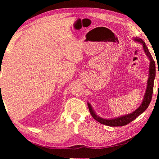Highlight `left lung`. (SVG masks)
Returning a JSON list of instances; mask_svg holds the SVG:
<instances>
[{
    "label": "left lung",
    "mask_w": 159,
    "mask_h": 159,
    "mask_svg": "<svg viewBox=\"0 0 159 159\" xmlns=\"http://www.w3.org/2000/svg\"><path fill=\"white\" fill-rule=\"evenodd\" d=\"M133 40L134 42H139L141 43L143 46V48L144 50V52L146 53V56L149 59L150 61V66H149V74H148V79L147 82V87L146 89V92H145V95L143 97V99L142 102H141V105L137 108V109L133 111V113L124 115L122 116H120L117 117L112 118V119H104L99 117L95 111L93 109L92 105L87 102V105L89 107V112L92 115V116L94 120H96L97 121H98L100 124L107 125V126H125L128 124L130 123L132 121L135 120L136 118L140 116V115L143 113L145 111H146L149 104L151 102L152 97V93H153V87H154V81L155 79V76H156V66H155V62L153 60L151 54L149 52V50H148V47L146 46V43H145L144 41L138 37H135V38H133Z\"/></svg>",
    "instance_id": "8db88e82"
}]
</instances>
